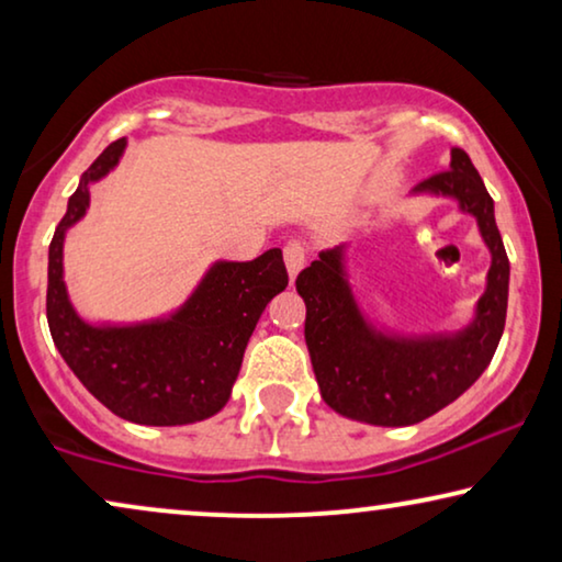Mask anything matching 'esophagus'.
<instances>
[{
	"mask_svg": "<svg viewBox=\"0 0 562 562\" xmlns=\"http://www.w3.org/2000/svg\"><path fill=\"white\" fill-rule=\"evenodd\" d=\"M283 263H286L291 281H294L296 273L302 271L306 263V248L302 240H289L286 245H283Z\"/></svg>",
	"mask_w": 562,
	"mask_h": 562,
	"instance_id": "1",
	"label": "esophagus"
}]
</instances>
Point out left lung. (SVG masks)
Listing matches in <instances>:
<instances>
[{
    "mask_svg": "<svg viewBox=\"0 0 562 562\" xmlns=\"http://www.w3.org/2000/svg\"><path fill=\"white\" fill-rule=\"evenodd\" d=\"M414 191L458 199L460 210L479 220L491 250L486 294L463 333L412 340L373 329L345 281L342 248L322 250L296 276V291L306 304L304 340L322 398L342 417L368 425H417L456 402L486 371L506 322L509 258L494 220V199L468 153L452 148L448 171L432 173Z\"/></svg>",
    "mask_w": 562,
    "mask_h": 562,
    "instance_id": "8db88e82",
    "label": "left lung"
}]
</instances>
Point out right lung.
<instances>
[{
    "mask_svg": "<svg viewBox=\"0 0 562 562\" xmlns=\"http://www.w3.org/2000/svg\"><path fill=\"white\" fill-rule=\"evenodd\" d=\"M125 137L83 171L48 250V327L87 391L117 417L150 427L191 425L227 404L245 348L266 304L289 286L279 248L248 263H214L187 304L168 319L130 327L87 325L68 302L64 237L89 206V183L117 166Z\"/></svg>",
    "mask_w": 562,
    "mask_h": 562,
    "instance_id": "1",
    "label": "right lung"
}]
</instances>
